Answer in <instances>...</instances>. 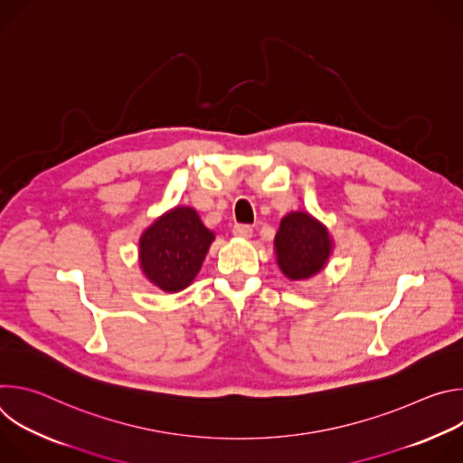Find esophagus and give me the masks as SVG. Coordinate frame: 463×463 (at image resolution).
<instances>
[{"instance_id":"esophagus-1","label":"esophagus","mask_w":463,"mask_h":463,"mask_svg":"<svg viewBox=\"0 0 463 463\" xmlns=\"http://www.w3.org/2000/svg\"><path fill=\"white\" fill-rule=\"evenodd\" d=\"M232 232L238 238H250L252 236V227L250 225H243V223H236L232 227Z\"/></svg>"}]
</instances>
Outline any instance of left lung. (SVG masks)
Here are the masks:
<instances>
[{"label":"left lung","instance_id":"1","mask_svg":"<svg viewBox=\"0 0 463 463\" xmlns=\"http://www.w3.org/2000/svg\"><path fill=\"white\" fill-rule=\"evenodd\" d=\"M334 252L327 227L309 213L293 211L280 222L275 236L277 263L289 280H309L322 273Z\"/></svg>","mask_w":463,"mask_h":463}]
</instances>
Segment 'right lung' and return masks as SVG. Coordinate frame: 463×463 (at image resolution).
Here are the masks:
<instances>
[{"mask_svg": "<svg viewBox=\"0 0 463 463\" xmlns=\"http://www.w3.org/2000/svg\"><path fill=\"white\" fill-rule=\"evenodd\" d=\"M214 238L195 209L177 205L156 218L141 234V271L161 291H183L200 273Z\"/></svg>", "mask_w": 463, "mask_h": 463, "instance_id": "1", "label": "right lung"}]
</instances>
